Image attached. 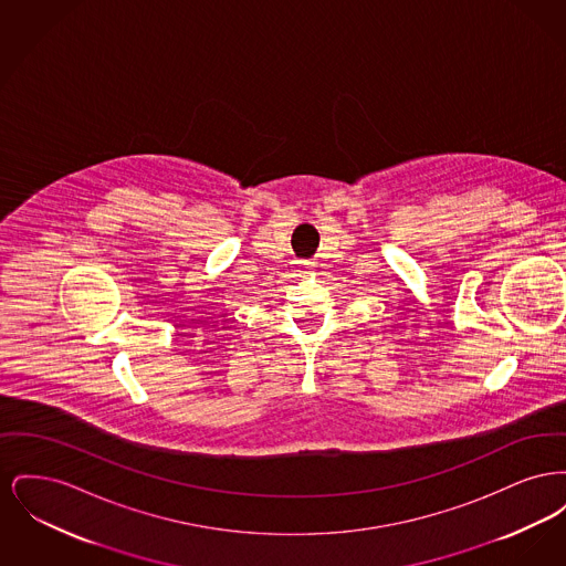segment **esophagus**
<instances>
[{"label": "esophagus", "mask_w": 566, "mask_h": 566, "mask_svg": "<svg viewBox=\"0 0 566 566\" xmlns=\"http://www.w3.org/2000/svg\"><path fill=\"white\" fill-rule=\"evenodd\" d=\"M307 265H310V268H314V263H307Z\"/></svg>", "instance_id": "1"}]
</instances>
